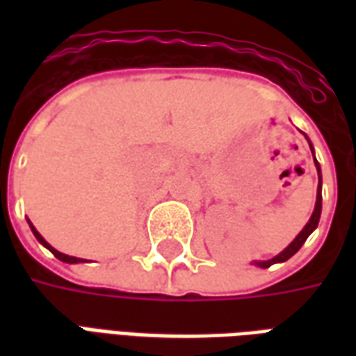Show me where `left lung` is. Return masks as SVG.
Instances as JSON below:
<instances>
[{
	"label": "left lung",
	"instance_id": "1",
	"mask_svg": "<svg viewBox=\"0 0 356 356\" xmlns=\"http://www.w3.org/2000/svg\"><path fill=\"white\" fill-rule=\"evenodd\" d=\"M307 140H309V139H307ZM309 147H311V150H313V145H311V143H309ZM314 165H316V171H318V191H316V204H314V211H313V216H311V219H309V223L305 225V229L299 232L298 238L293 240L290 246L284 250L282 254H278L276 257H273V259H267V261L255 263L257 267L268 268L270 265H275V263L288 261L291 255L298 254V250L303 246V242L309 238V234H311V232L316 229V225H318V219H321V211H322V177H321V165H318V162H316V160H314Z\"/></svg>",
	"mask_w": 356,
	"mask_h": 356
}]
</instances>
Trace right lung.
<instances>
[{"label":"right lung","mask_w":356,"mask_h":356,"mask_svg":"<svg viewBox=\"0 0 356 356\" xmlns=\"http://www.w3.org/2000/svg\"><path fill=\"white\" fill-rule=\"evenodd\" d=\"M30 227H32V225H30ZM32 232H34V236L38 240H40V242H42L43 246L47 248V250H49L51 254L55 255V257H57V259H60V261H65V263H80L81 259H78V257H72V255H66V254H60V252H57V250H55V248H51L49 244H47V242H45V240H43V236L42 234H40V232L35 231L34 227H32Z\"/></svg>","instance_id":"1"}]
</instances>
